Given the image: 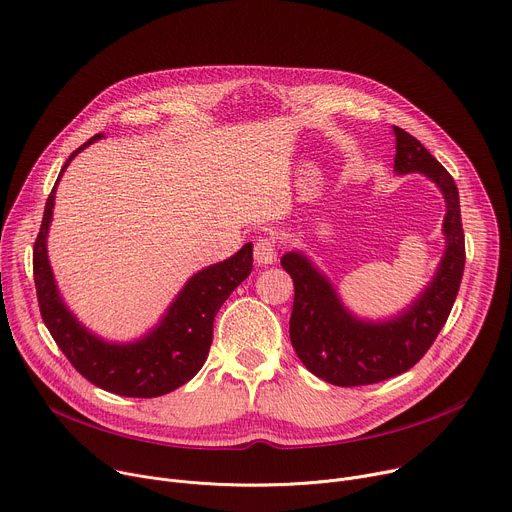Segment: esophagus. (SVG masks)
Here are the masks:
<instances>
[{
    "label": "esophagus",
    "instance_id": "1",
    "mask_svg": "<svg viewBox=\"0 0 512 512\" xmlns=\"http://www.w3.org/2000/svg\"><path fill=\"white\" fill-rule=\"evenodd\" d=\"M254 260L262 266L272 264L276 260V248H274V240L270 238H260L254 244Z\"/></svg>",
    "mask_w": 512,
    "mask_h": 512
}]
</instances>
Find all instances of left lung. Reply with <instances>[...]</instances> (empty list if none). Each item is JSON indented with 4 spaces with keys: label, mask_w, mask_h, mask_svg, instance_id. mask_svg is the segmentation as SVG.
Instances as JSON below:
<instances>
[{
    "label": "left lung",
    "mask_w": 512,
    "mask_h": 512,
    "mask_svg": "<svg viewBox=\"0 0 512 512\" xmlns=\"http://www.w3.org/2000/svg\"><path fill=\"white\" fill-rule=\"evenodd\" d=\"M396 138L394 170L421 173L445 199V252L429 287L401 315L364 321L339 301L331 282L303 252L280 258L295 282L291 342L309 372L335 386H364L413 368L435 342L458 297L466 264L464 227L456 181L409 132L392 126Z\"/></svg>",
    "instance_id": "left-lung-1"
}]
</instances>
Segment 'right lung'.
Wrapping results in <instances>:
<instances>
[{"label": "right lung", "mask_w": 512, "mask_h": 512, "mask_svg": "<svg viewBox=\"0 0 512 512\" xmlns=\"http://www.w3.org/2000/svg\"><path fill=\"white\" fill-rule=\"evenodd\" d=\"M101 138L103 134H95L69 156L46 199L32 260L40 315L56 346L91 384L120 396L154 399L189 382L205 364L219 307L252 272V244H246L232 258L193 274L160 323L138 342H103L67 309L46 252L56 185L69 162Z\"/></svg>", "instance_id": "obj_1"}]
</instances>
